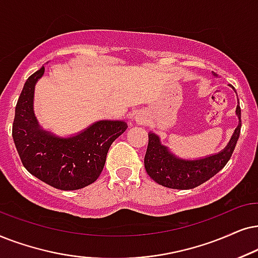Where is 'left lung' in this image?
<instances>
[{"instance_id":"obj_1","label":"left lung","mask_w":258,"mask_h":258,"mask_svg":"<svg viewBox=\"0 0 258 258\" xmlns=\"http://www.w3.org/2000/svg\"><path fill=\"white\" fill-rule=\"evenodd\" d=\"M236 114L238 115L239 123L235 130L229 145L222 152L199 160L178 159L169 152L166 147L159 142L154 133L149 135V145L145 154V170L156 183L165 187L188 190L197 187L218 173L225 166L241 133V107L237 106Z\"/></svg>"}]
</instances>
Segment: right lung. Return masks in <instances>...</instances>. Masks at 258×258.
<instances>
[{"label":"right lung","mask_w":258,"mask_h":258,"mask_svg":"<svg viewBox=\"0 0 258 258\" xmlns=\"http://www.w3.org/2000/svg\"><path fill=\"white\" fill-rule=\"evenodd\" d=\"M44 67L27 79L13 122V139L29 173L55 188L79 190L102 172L112 143L126 131L125 121L101 120L72 138H57L40 128L33 111L34 87Z\"/></svg>","instance_id":"add662e5"}]
</instances>
